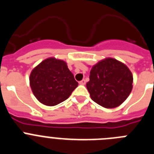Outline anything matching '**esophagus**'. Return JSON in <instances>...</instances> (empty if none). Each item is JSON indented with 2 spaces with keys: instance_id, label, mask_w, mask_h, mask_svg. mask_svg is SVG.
<instances>
[{
  "instance_id": "esophagus-1",
  "label": "esophagus",
  "mask_w": 154,
  "mask_h": 154,
  "mask_svg": "<svg viewBox=\"0 0 154 154\" xmlns=\"http://www.w3.org/2000/svg\"><path fill=\"white\" fill-rule=\"evenodd\" d=\"M85 83H86V82H85V79H82V81L79 82V84L82 85H85Z\"/></svg>"
}]
</instances>
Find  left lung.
Masks as SVG:
<instances>
[{
	"instance_id": "8db88e82",
	"label": "left lung",
	"mask_w": 154,
	"mask_h": 154,
	"mask_svg": "<svg viewBox=\"0 0 154 154\" xmlns=\"http://www.w3.org/2000/svg\"><path fill=\"white\" fill-rule=\"evenodd\" d=\"M133 75L126 65L107 58L93 65L86 83L91 99L105 108L119 106L133 89Z\"/></svg>"
}]
</instances>
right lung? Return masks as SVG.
I'll use <instances>...</instances> for the list:
<instances>
[{
    "mask_svg": "<svg viewBox=\"0 0 154 154\" xmlns=\"http://www.w3.org/2000/svg\"><path fill=\"white\" fill-rule=\"evenodd\" d=\"M29 80L37 99L49 106L66 100L79 85L66 62L55 58H47L37 65Z\"/></svg>",
    "mask_w": 154,
    "mask_h": 154,
    "instance_id": "obj_1",
    "label": "right lung"
}]
</instances>
